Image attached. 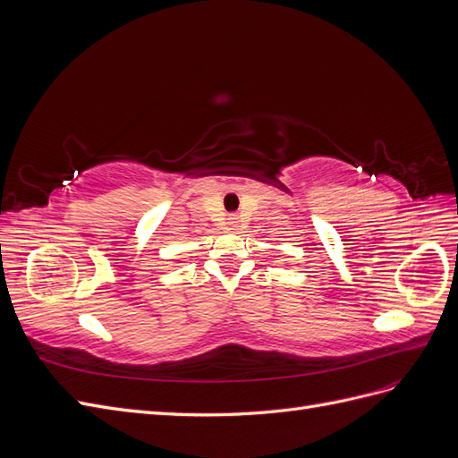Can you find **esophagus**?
Listing matches in <instances>:
<instances>
[{"mask_svg":"<svg viewBox=\"0 0 458 458\" xmlns=\"http://www.w3.org/2000/svg\"><path fill=\"white\" fill-rule=\"evenodd\" d=\"M227 224H229V231H234V229H237V225H239V221H237V217H229Z\"/></svg>","mask_w":458,"mask_h":458,"instance_id":"esophagus-1","label":"esophagus"}]
</instances>
